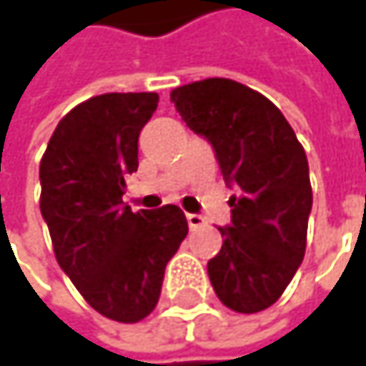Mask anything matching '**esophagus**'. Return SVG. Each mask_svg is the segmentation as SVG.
I'll list each match as a JSON object with an SVG mask.
<instances>
[{"label":"esophagus","mask_w":366,"mask_h":366,"mask_svg":"<svg viewBox=\"0 0 366 366\" xmlns=\"http://www.w3.org/2000/svg\"><path fill=\"white\" fill-rule=\"evenodd\" d=\"M186 220H188L190 231H199L201 227H205V218L199 214H186Z\"/></svg>","instance_id":"34e87169"}]
</instances>
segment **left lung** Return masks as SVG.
I'll return each mask as SVG.
<instances>
[{
    "label": "left lung",
    "mask_w": 366,
    "mask_h": 366,
    "mask_svg": "<svg viewBox=\"0 0 366 366\" xmlns=\"http://www.w3.org/2000/svg\"><path fill=\"white\" fill-rule=\"evenodd\" d=\"M184 122L216 152L222 178L237 186L231 224L207 262L218 299L237 314L271 307L305 256L312 212L310 165L292 127L264 95L229 78L172 91Z\"/></svg>",
    "instance_id": "1"
}]
</instances>
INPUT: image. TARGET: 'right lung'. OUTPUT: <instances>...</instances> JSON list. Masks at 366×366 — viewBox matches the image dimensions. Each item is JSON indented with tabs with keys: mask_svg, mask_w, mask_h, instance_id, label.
I'll return each instance as SVG.
<instances>
[{
	"mask_svg": "<svg viewBox=\"0 0 366 366\" xmlns=\"http://www.w3.org/2000/svg\"><path fill=\"white\" fill-rule=\"evenodd\" d=\"M157 93H106L69 110L39 163V209L59 267L102 316L133 325L157 307L169 258L188 233L178 205L131 212L124 176Z\"/></svg>",
	"mask_w": 366,
	"mask_h": 366,
	"instance_id": "right-lung-1",
	"label": "right lung"
}]
</instances>
